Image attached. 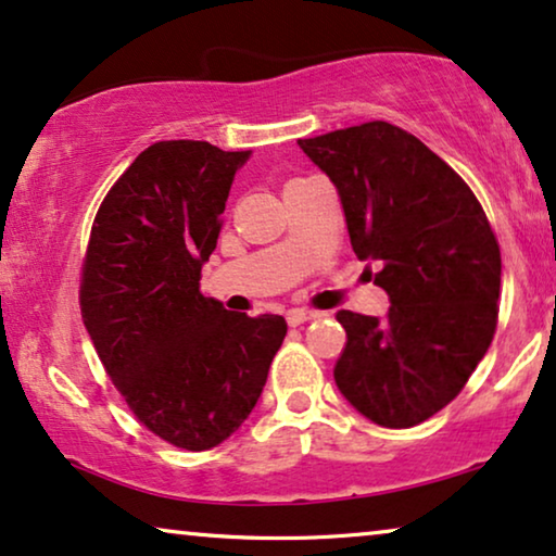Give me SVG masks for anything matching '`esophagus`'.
Masks as SVG:
<instances>
[{"mask_svg":"<svg viewBox=\"0 0 556 556\" xmlns=\"http://www.w3.org/2000/svg\"><path fill=\"white\" fill-rule=\"evenodd\" d=\"M315 317L317 313H309V309H290V313H287V323H290V328H298V325L315 320Z\"/></svg>","mask_w":556,"mask_h":556,"instance_id":"obj_1","label":"esophagus"}]
</instances>
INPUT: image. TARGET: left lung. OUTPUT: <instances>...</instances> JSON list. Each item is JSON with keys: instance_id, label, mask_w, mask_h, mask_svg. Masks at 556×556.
<instances>
[{"instance_id": "left-lung-1", "label": "left lung", "mask_w": 556, "mask_h": 556, "mask_svg": "<svg viewBox=\"0 0 556 556\" xmlns=\"http://www.w3.org/2000/svg\"><path fill=\"white\" fill-rule=\"evenodd\" d=\"M302 152L330 177L361 262L391 307L379 320L340 309L336 383L376 425L406 429L460 394L498 323L501 249L468 182L389 122L313 139Z\"/></svg>"}]
</instances>
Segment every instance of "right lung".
I'll return each mask as SVG.
<instances>
[{
  "label": "right lung",
  "instance_id": "add662e5",
  "mask_svg": "<svg viewBox=\"0 0 556 556\" xmlns=\"http://www.w3.org/2000/svg\"><path fill=\"white\" fill-rule=\"evenodd\" d=\"M249 152L154 142L111 185L80 269V317L131 414L201 453L231 438L262 396L282 315L228 313L201 292L220 213Z\"/></svg>",
  "mask_w": 556,
  "mask_h": 556
}]
</instances>
